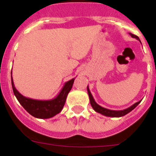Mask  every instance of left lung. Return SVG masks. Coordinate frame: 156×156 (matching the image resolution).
Instances as JSON below:
<instances>
[{"label":"left lung","instance_id":"1","mask_svg":"<svg viewBox=\"0 0 156 156\" xmlns=\"http://www.w3.org/2000/svg\"><path fill=\"white\" fill-rule=\"evenodd\" d=\"M129 35L131 36L133 38H136L137 40H138L140 42V39H139V37L137 36L134 35V34H132L129 33ZM87 93L88 95H89V98H90V105H91L92 108H94L95 112H97L98 113L101 114L103 115H105V116H108V117H121V116H123V115H126L127 113H129V112H131L132 110L134 109L137 105H138L139 103L141 101V100L136 102L135 104H133V105H131L130 107L129 108H126V109H123V110H111V109H108V108H103L101 107V105H99L98 104L96 103V101H94V99L93 96H92L91 93H90V90H89V87L87 86Z\"/></svg>","mask_w":156,"mask_h":156}]
</instances>
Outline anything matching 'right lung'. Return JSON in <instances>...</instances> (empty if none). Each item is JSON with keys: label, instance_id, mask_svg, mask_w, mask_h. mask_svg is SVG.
I'll return each mask as SVG.
<instances>
[{"label": "right lung", "instance_id": "right-lung-1", "mask_svg": "<svg viewBox=\"0 0 156 156\" xmlns=\"http://www.w3.org/2000/svg\"><path fill=\"white\" fill-rule=\"evenodd\" d=\"M12 73H11L12 74ZM75 78L66 82L61 91L51 100H36L27 98L19 93L14 85L12 76V86L15 96L25 109L33 116L38 119H49L58 114L63 108L66 98L72 89Z\"/></svg>", "mask_w": 156, "mask_h": 156}]
</instances>
